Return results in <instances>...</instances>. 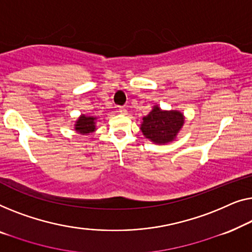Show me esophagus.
I'll return each mask as SVG.
<instances>
[{
	"label": "esophagus",
	"mask_w": 252,
	"mask_h": 252,
	"mask_svg": "<svg viewBox=\"0 0 252 252\" xmlns=\"http://www.w3.org/2000/svg\"><path fill=\"white\" fill-rule=\"evenodd\" d=\"M118 112L120 113V114H122V115H126L127 114V111H126L125 107H120Z\"/></svg>",
	"instance_id": "obj_1"
}]
</instances>
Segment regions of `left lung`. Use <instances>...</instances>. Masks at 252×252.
I'll return each instance as SVG.
<instances>
[{
  "mask_svg": "<svg viewBox=\"0 0 252 252\" xmlns=\"http://www.w3.org/2000/svg\"><path fill=\"white\" fill-rule=\"evenodd\" d=\"M184 123V113L176 109L165 111L158 105H154L148 115L143 118L140 130L148 140L158 145H165L176 140Z\"/></svg>",
  "mask_w": 252,
  "mask_h": 252,
  "instance_id": "1",
  "label": "left lung"
}]
</instances>
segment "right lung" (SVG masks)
<instances>
[{"label":"right lung","instance_id":"obj_1","mask_svg":"<svg viewBox=\"0 0 252 252\" xmlns=\"http://www.w3.org/2000/svg\"><path fill=\"white\" fill-rule=\"evenodd\" d=\"M95 121H97V118H95V116H88L81 114L75 121L74 130H75L77 133L81 134H89L94 132L95 129H97V127H95Z\"/></svg>","mask_w":252,"mask_h":252}]
</instances>
